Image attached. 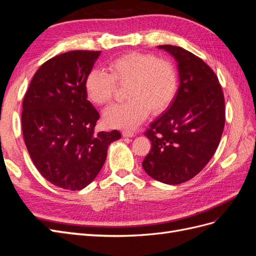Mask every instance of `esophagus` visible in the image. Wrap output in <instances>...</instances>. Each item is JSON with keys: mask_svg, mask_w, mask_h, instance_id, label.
Instances as JSON below:
<instances>
[{"mask_svg": "<svg viewBox=\"0 0 256 256\" xmlns=\"http://www.w3.org/2000/svg\"><path fill=\"white\" fill-rule=\"evenodd\" d=\"M122 134L124 138H132L134 136L132 131H130V130H122Z\"/></svg>", "mask_w": 256, "mask_h": 256, "instance_id": "34e87169", "label": "esophagus"}]
</instances>
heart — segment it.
Listing matches in <instances>:
<instances>
[{"mask_svg":"<svg viewBox=\"0 0 256 256\" xmlns=\"http://www.w3.org/2000/svg\"><path fill=\"white\" fill-rule=\"evenodd\" d=\"M108 70L92 69L85 79V92L92 104L104 106L113 99L118 85L125 86L124 104H116L104 113L111 128L131 129L150 111L160 114L172 104L177 92V72L171 62L152 54L129 52L113 60Z\"/></svg>","mask_w":256,"mask_h":256,"instance_id":"obj_1","label":"heart"}]
</instances>
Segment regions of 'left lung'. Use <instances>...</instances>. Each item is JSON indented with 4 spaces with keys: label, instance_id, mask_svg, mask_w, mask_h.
<instances>
[{
    "label": "left lung",
    "instance_id": "obj_1",
    "mask_svg": "<svg viewBox=\"0 0 256 256\" xmlns=\"http://www.w3.org/2000/svg\"><path fill=\"white\" fill-rule=\"evenodd\" d=\"M177 62L180 88L145 136L152 150L142 166L154 180L178 184L198 175L214 156L226 122L224 96L212 69L177 46H158Z\"/></svg>",
    "mask_w": 256,
    "mask_h": 256
}]
</instances>
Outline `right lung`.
Segmentation results:
<instances>
[{
	"instance_id": "obj_1",
	"label": "right lung",
	"mask_w": 256,
	"mask_h": 256,
	"mask_svg": "<svg viewBox=\"0 0 256 256\" xmlns=\"http://www.w3.org/2000/svg\"><path fill=\"white\" fill-rule=\"evenodd\" d=\"M102 51L76 50L54 56L34 74L22 104L21 125L33 164L51 184L86 187L102 170L118 130L95 132L99 113L85 92V79Z\"/></svg>"
}]
</instances>
